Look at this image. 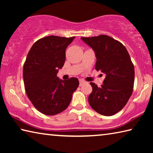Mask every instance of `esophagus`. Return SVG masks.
I'll return each mask as SVG.
<instances>
[{
	"label": "esophagus",
	"instance_id": "34e87169",
	"mask_svg": "<svg viewBox=\"0 0 153 153\" xmlns=\"http://www.w3.org/2000/svg\"><path fill=\"white\" fill-rule=\"evenodd\" d=\"M85 83H86V82H85L84 80H83V79H79V86H82L83 84H85Z\"/></svg>",
	"mask_w": 153,
	"mask_h": 153
}]
</instances>
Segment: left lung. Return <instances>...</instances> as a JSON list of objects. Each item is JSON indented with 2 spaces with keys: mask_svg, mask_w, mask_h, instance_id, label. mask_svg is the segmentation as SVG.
I'll return each instance as SVG.
<instances>
[{
  "mask_svg": "<svg viewBox=\"0 0 153 153\" xmlns=\"http://www.w3.org/2000/svg\"><path fill=\"white\" fill-rule=\"evenodd\" d=\"M81 38L95 52L96 70L105 75L100 87L90 82L89 104L100 115H115L125 107L133 92L134 67L128 52L120 42L107 35Z\"/></svg>",
  "mask_w": 153,
  "mask_h": 153,
  "instance_id": "obj_1",
  "label": "left lung"
}]
</instances>
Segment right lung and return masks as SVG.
Instances as JSON below:
<instances>
[{
	"label": "right lung",
	"instance_id": "obj_1",
	"mask_svg": "<svg viewBox=\"0 0 153 153\" xmlns=\"http://www.w3.org/2000/svg\"><path fill=\"white\" fill-rule=\"evenodd\" d=\"M75 37L49 36L33 44L24 65L23 77L28 98L34 107L46 115L66 109L79 86L76 77L59 79V69L65 61V50Z\"/></svg>",
	"mask_w": 153,
	"mask_h": 153
}]
</instances>
